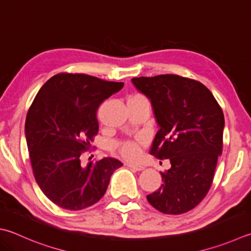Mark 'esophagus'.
<instances>
[{"instance_id":"34e87169","label":"esophagus","mask_w":251,"mask_h":251,"mask_svg":"<svg viewBox=\"0 0 251 251\" xmlns=\"http://www.w3.org/2000/svg\"><path fill=\"white\" fill-rule=\"evenodd\" d=\"M127 167H130V168H132V169H134V170H138V172H141V170H143L145 167L144 166H142V165H139V164H131V163H126V164Z\"/></svg>"}]
</instances>
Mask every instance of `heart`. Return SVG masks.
Returning a JSON list of instances; mask_svg holds the SVG:
<instances>
[{
    "mask_svg": "<svg viewBox=\"0 0 251 251\" xmlns=\"http://www.w3.org/2000/svg\"><path fill=\"white\" fill-rule=\"evenodd\" d=\"M139 97V96H135ZM115 149H117L125 158L126 159H135L141 153L140 144L133 141H125L120 142V143L115 144Z\"/></svg>",
    "mask_w": 251,
    "mask_h": 251,
    "instance_id": "b5f03b06",
    "label": "heart"
}]
</instances>
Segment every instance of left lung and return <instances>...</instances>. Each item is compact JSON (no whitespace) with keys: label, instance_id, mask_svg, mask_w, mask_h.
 <instances>
[{"label":"left lung","instance_id":"8db88e82","mask_svg":"<svg viewBox=\"0 0 251 251\" xmlns=\"http://www.w3.org/2000/svg\"><path fill=\"white\" fill-rule=\"evenodd\" d=\"M149 98L158 131L151 154L169 159L164 183L148 197L156 210L181 214L204 199L223 149L224 115L212 93L195 79L166 74L131 79Z\"/></svg>","mask_w":251,"mask_h":251}]
</instances>
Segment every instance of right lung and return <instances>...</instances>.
I'll return each instance as SVG.
<instances>
[{
    "label": "right lung",
    "mask_w": 251,
    "mask_h": 251,
    "mask_svg": "<svg viewBox=\"0 0 251 251\" xmlns=\"http://www.w3.org/2000/svg\"><path fill=\"white\" fill-rule=\"evenodd\" d=\"M124 87L86 74L61 73L47 81L28 110L25 135L35 179L62 209L78 211L101 199L120 160L81 164L98 132L97 109Z\"/></svg>",
    "instance_id": "obj_1"
}]
</instances>
